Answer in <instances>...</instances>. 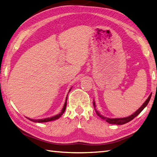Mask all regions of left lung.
I'll return each mask as SVG.
<instances>
[{"label":"left lung","mask_w":157,"mask_h":157,"mask_svg":"<svg viewBox=\"0 0 157 157\" xmlns=\"http://www.w3.org/2000/svg\"><path fill=\"white\" fill-rule=\"evenodd\" d=\"M151 95H152V94H151V95H149V97H148V99L145 101V102L143 104H142V105L140 108H139V109L136 111V112H134L133 114H132L131 116H130L126 117H124V118H113V119H112V118H108V117H104V116H102V115H101L98 112V111H97V110L95 109L96 106H95V101H93V105H94V108H95V112L97 114V116L100 117L101 118V119L105 120L107 122H108L109 124H111L122 125V124H126V123L129 122V121H130L131 120H133L135 117H136L144 109V107H146V106L148 105L149 101L151 98Z\"/></svg>","instance_id":"1"}]
</instances>
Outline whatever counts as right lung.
Masks as SVG:
<instances>
[{
    "label": "right lung",
    "instance_id": "obj_1",
    "mask_svg": "<svg viewBox=\"0 0 157 157\" xmlns=\"http://www.w3.org/2000/svg\"><path fill=\"white\" fill-rule=\"evenodd\" d=\"M69 91H70V90H69ZM68 93H69V92H68ZM67 96H68V95H67ZM67 99H66V101H65V103H64V105L63 109H62L61 112H60V113H59V114L56 115V116H53V117H52L46 118V119H44V120H42V119H41V120H33V119H30V118H28V119H29V120H31V121H34V122H38V123L47 122V121H53V120H57V119H58L59 117H61L62 115L64 113L65 109H66V107H67Z\"/></svg>",
    "mask_w": 157,
    "mask_h": 157
}]
</instances>
